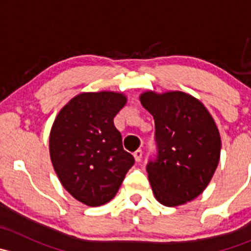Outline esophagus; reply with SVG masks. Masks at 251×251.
I'll return each instance as SVG.
<instances>
[{
    "label": "esophagus",
    "instance_id": "1",
    "mask_svg": "<svg viewBox=\"0 0 251 251\" xmlns=\"http://www.w3.org/2000/svg\"><path fill=\"white\" fill-rule=\"evenodd\" d=\"M142 155H143V151H142V149H137V151L133 153V156H135V160L137 161V163H140L141 159H142Z\"/></svg>",
    "mask_w": 251,
    "mask_h": 251
}]
</instances>
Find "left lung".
<instances>
[{
  "label": "left lung",
  "instance_id": "8db88e82",
  "mask_svg": "<svg viewBox=\"0 0 251 251\" xmlns=\"http://www.w3.org/2000/svg\"><path fill=\"white\" fill-rule=\"evenodd\" d=\"M155 124L156 158L147 173L156 201L177 206L203 193L219 165L221 138L203 103L181 91L142 93Z\"/></svg>",
  "mask_w": 251,
  "mask_h": 251
}]
</instances>
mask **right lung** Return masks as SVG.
Returning a JSON list of instances; mask_svg holds the SVG:
<instances>
[{"label":"right lung","instance_id":"add662e5","mask_svg":"<svg viewBox=\"0 0 251 251\" xmlns=\"http://www.w3.org/2000/svg\"><path fill=\"white\" fill-rule=\"evenodd\" d=\"M126 100L123 93L110 91L80 93L53 123L50 154L55 174L62 186L88 206L110 201L135 164L113 121Z\"/></svg>","mask_w":251,"mask_h":251}]
</instances>
